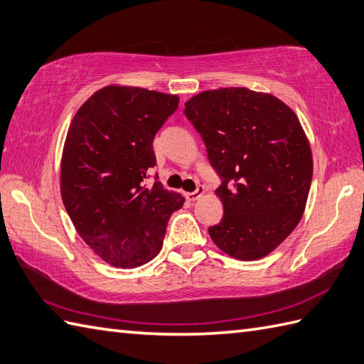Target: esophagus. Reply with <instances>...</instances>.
<instances>
[{"mask_svg": "<svg viewBox=\"0 0 364 364\" xmlns=\"http://www.w3.org/2000/svg\"><path fill=\"white\" fill-rule=\"evenodd\" d=\"M205 193V188L204 187H198L196 191H191V193H185V198H187L190 203H195L196 199H199L200 196H203Z\"/></svg>", "mask_w": 364, "mask_h": 364, "instance_id": "esophagus-1", "label": "esophagus"}]
</instances>
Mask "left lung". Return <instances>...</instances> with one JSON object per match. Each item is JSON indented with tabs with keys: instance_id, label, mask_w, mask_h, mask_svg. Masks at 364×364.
<instances>
[{
	"instance_id": "obj_1",
	"label": "left lung",
	"mask_w": 364,
	"mask_h": 364,
	"mask_svg": "<svg viewBox=\"0 0 364 364\" xmlns=\"http://www.w3.org/2000/svg\"><path fill=\"white\" fill-rule=\"evenodd\" d=\"M223 183L224 215L208 228L213 243L237 260L271 254L301 221L313 157L297 115L271 93L228 87L185 102Z\"/></svg>"
}]
</instances>
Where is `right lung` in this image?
<instances>
[{
    "label": "right lung",
    "instance_id": "add662e5",
    "mask_svg": "<svg viewBox=\"0 0 364 364\" xmlns=\"http://www.w3.org/2000/svg\"><path fill=\"white\" fill-rule=\"evenodd\" d=\"M177 106V95L112 84L71 119L60 160L63 205L79 237L115 268L151 262L169 216L185 203L159 181H144L156 166L154 135Z\"/></svg>",
    "mask_w": 364,
    "mask_h": 364
}]
</instances>
